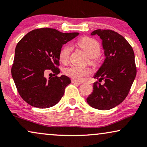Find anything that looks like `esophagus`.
<instances>
[{
	"label": "esophagus",
	"instance_id": "esophagus-1",
	"mask_svg": "<svg viewBox=\"0 0 147 147\" xmlns=\"http://www.w3.org/2000/svg\"><path fill=\"white\" fill-rule=\"evenodd\" d=\"M72 83H75V84H77V85H81V82H80V81H76V80L75 79H72Z\"/></svg>",
	"mask_w": 147,
	"mask_h": 147
}]
</instances>
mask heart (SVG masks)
<instances>
[{"mask_svg": "<svg viewBox=\"0 0 147 147\" xmlns=\"http://www.w3.org/2000/svg\"><path fill=\"white\" fill-rule=\"evenodd\" d=\"M77 45L90 58V62L91 63L94 62V58L98 57L100 54V46L99 43L92 38H83L78 41ZM71 51L72 48L69 45H66L61 49L59 53V60L61 63L66 64L68 62ZM64 72L68 77L79 81L84 80L85 78L90 74V71L88 69H85L75 66H71L65 68Z\"/></svg>", "mask_w": 147, "mask_h": 147, "instance_id": "obj_1", "label": "heart"}]
</instances>
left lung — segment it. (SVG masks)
<instances>
[{
	"label": "left lung",
	"instance_id": "1",
	"mask_svg": "<svg viewBox=\"0 0 147 147\" xmlns=\"http://www.w3.org/2000/svg\"><path fill=\"white\" fill-rule=\"evenodd\" d=\"M91 35L102 39L105 60L94 78L105 81L94 83L93 92L87 98L90 107L110 110L125 100L136 75L132 47L121 35L111 30H96Z\"/></svg>",
	"mask_w": 147,
	"mask_h": 147
}]
</instances>
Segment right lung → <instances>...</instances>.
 Listing matches in <instances>:
<instances>
[{"instance_id":"obj_1","label":"right lung","mask_w":147,"mask_h":147,"mask_svg":"<svg viewBox=\"0 0 147 147\" xmlns=\"http://www.w3.org/2000/svg\"><path fill=\"white\" fill-rule=\"evenodd\" d=\"M63 33L49 28L33 30L17 44L11 75L18 92L24 101L38 109L56 105L64 95L70 78L57 77L59 53L62 45L79 35ZM51 69L54 77L44 74Z\"/></svg>"}]
</instances>
